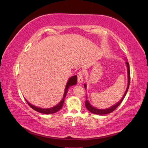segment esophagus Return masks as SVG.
Here are the masks:
<instances>
[{
	"label": "esophagus",
	"instance_id": "esophagus-1",
	"mask_svg": "<svg viewBox=\"0 0 148 148\" xmlns=\"http://www.w3.org/2000/svg\"><path fill=\"white\" fill-rule=\"evenodd\" d=\"M77 81H78V83H83V76L82 72H79L77 73Z\"/></svg>",
	"mask_w": 148,
	"mask_h": 148
}]
</instances>
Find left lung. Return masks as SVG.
I'll return each instance as SVG.
<instances>
[{"mask_svg":"<svg viewBox=\"0 0 148 148\" xmlns=\"http://www.w3.org/2000/svg\"><path fill=\"white\" fill-rule=\"evenodd\" d=\"M126 62H125V64H126L127 65V75H128V84H127V89L126 91H125V92L124 93L123 96L122 97V98L121 99V100H119V102H118L116 103H115L114 105L112 106L111 107H110L109 108H107V109H98V108H96L95 107H93L91 103L89 102L88 100V97L86 95V100L85 102V106L86 109L88 110V111L92 112L93 113V114H109V113H111V112L114 111V110L118 108V107L119 106V104L122 102L123 100L124 99L125 95H126V94L128 92V88H129V85H130V67H129V64H128V62H127V60L126 59L125 60ZM84 88L86 89V87L87 85L86 84H84Z\"/></svg>","mask_w":148,"mask_h":148,"instance_id":"8db88e82","label":"left lung"}]
</instances>
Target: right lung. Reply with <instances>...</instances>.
Returning <instances> with one entry per match:
<instances>
[{"instance_id": "right-lung-1", "label": "right lung", "mask_w": 148, "mask_h": 148, "mask_svg": "<svg viewBox=\"0 0 148 148\" xmlns=\"http://www.w3.org/2000/svg\"><path fill=\"white\" fill-rule=\"evenodd\" d=\"M77 75H75V76H72L69 78L67 84H66L65 91L64 93V95H63V98L61 100V101L57 105H56L54 107H52V108H46V109L38 108V107L34 106L32 104V103H30L29 102H28L26 99H25V100L28 103V104L30 106V108H32L34 110H35V111L39 112H40V113H42V114H53V113H55L56 112L58 111L59 110H60L62 108L63 104H64V99L65 98L66 95H67V93L68 92V89L72 86L76 85V84H77Z\"/></svg>"}]
</instances>
